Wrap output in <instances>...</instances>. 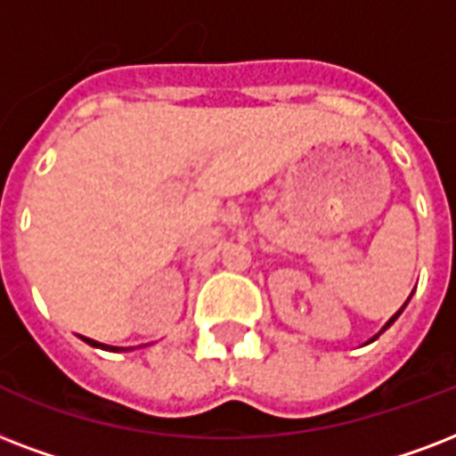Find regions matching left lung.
<instances>
[{"label": "left lung", "mask_w": 456, "mask_h": 456, "mask_svg": "<svg viewBox=\"0 0 456 456\" xmlns=\"http://www.w3.org/2000/svg\"><path fill=\"white\" fill-rule=\"evenodd\" d=\"M409 299H411V297H409ZM409 299H407V302H409ZM407 302H404V306H407ZM404 306H402V309H400V312H397V314H395V316H393V319H390V321H387V323H386V326H383V328H380V333H386V330H387V328H390V326H393V323H395V321H397V316H400V314L402 312H404ZM379 333V335H380ZM379 335H373V338H371V340H369V342H373V340H379Z\"/></svg>", "instance_id": "obj_1"}]
</instances>
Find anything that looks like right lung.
Returning a JSON list of instances; mask_svg holds the SVG:
<instances>
[{"instance_id":"1","label":"right lung","mask_w":456,"mask_h":456,"mask_svg":"<svg viewBox=\"0 0 456 456\" xmlns=\"http://www.w3.org/2000/svg\"><path fill=\"white\" fill-rule=\"evenodd\" d=\"M87 345H93V347H102V349H109V352H126V349H133V347H114V345H102L97 340H90V338H83Z\"/></svg>"}]
</instances>
